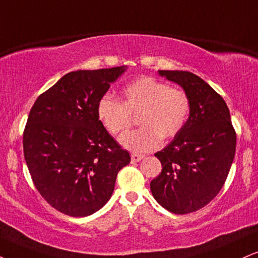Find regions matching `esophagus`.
Returning <instances> with one entry per match:
<instances>
[{
  "mask_svg": "<svg viewBox=\"0 0 258 258\" xmlns=\"http://www.w3.org/2000/svg\"><path fill=\"white\" fill-rule=\"evenodd\" d=\"M143 157H144V155H139V154H131V160L132 162H139Z\"/></svg>",
  "mask_w": 258,
  "mask_h": 258,
  "instance_id": "esophagus-1",
  "label": "esophagus"
}]
</instances>
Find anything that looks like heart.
<instances>
[{"label":"heart","mask_w":258,"mask_h":258,"mask_svg":"<svg viewBox=\"0 0 258 258\" xmlns=\"http://www.w3.org/2000/svg\"><path fill=\"white\" fill-rule=\"evenodd\" d=\"M190 99L185 91L151 77H142L122 90V103L109 94L99 98L97 116L113 135L131 126L139 111L141 128L120 136L119 143L135 153L153 150L161 139L173 138L181 131L190 114Z\"/></svg>","instance_id":"b5f03b06"}]
</instances>
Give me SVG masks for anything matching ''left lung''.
<instances>
[{
	"label": "left lung",
	"mask_w": 258,
	"mask_h": 258,
	"mask_svg": "<svg viewBox=\"0 0 258 258\" xmlns=\"http://www.w3.org/2000/svg\"><path fill=\"white\" fill-rule=\"evenodd\" d=\"M181 86L190 99L185 126L166 148L155 154L162 172L150 182L160 206L188 214L207 206L227 179L235 154V136L226 102L209 84L186 71H159Z\"/></svg>",
	"instance_id": "1"
}]
</instances>
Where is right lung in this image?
<instances>
[{
    "label": "right lung",
    "mask_w": 258,
    "mask_h": 258,
    "mask_svg": "<svg viewBox=\"0 0 258 258\" xmlns=\"http://www.w3.org/2000/svg\"><path fill=\"white\" fill-rule=\"evenodd\" d=\"M127 67L67 73L36 99L24 131V156L36 188L52 208L82 218L110 200L131 161L97 116V103Z\"/></svg>",
    "instance_id": "add662e5"
}]
</instances>
